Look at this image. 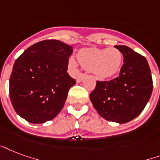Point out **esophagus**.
I'll use <instances>...</instances> for the list:
<instances>
[{
	"label": "esophagus",
	"instance_id": "1",
	"mask_svg": "<svg viewBox=\"0 0 160 160\" xmlns=\"http://www.w3.org/2000/svg\"><path fill=\"white\" fill-rule=\"evenodd\" d=\"M86 76H87V74L85 73L80 74V75L77 78V82H82V80H83L84 78H86Z\"/></svg>",
	"mask_w": 160,
	"mask_h": 160
}]
</instances>
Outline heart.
<instances>
[{
	"label": "heart",
	"instance_id": "1",
	"mask_svg": "<svg viewBox=\"0 0 160 160\" xmlns=\"http://www.w3.org/2000/svg\"><path fill=\"white\" fill-rule=\"evenodd\" d=\"M78 61L88 71L99 78H112L119 71L122 62V54L117 48H85L78 52ZM69 64L72 68L78 66V61L73 58L69 59Z\"/></svg>",
	"mask_w": 160,
	"mask_h": 160
}]
</instances>
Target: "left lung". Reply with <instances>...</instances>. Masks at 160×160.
I'll return each instance as SVG.
<instances>
[{
    "label": "left lung",
    "mask_w": 160,
    "mask_h": 160,
    "mask_svg": "<svg viewBox=\"0 0 160 160\" xmlns=\"http://www.w3.org/2000/svg\"><path fill=\"white\" fill-rule=\"evenodd\" d=\"M123 55L118 77L97 81L90 100L98 114L106 120L125 123L140 114L150 98L153 79L143 56L127 46H115Z\"/></svg>",
    "instance_id": "left-lung-1"
}]
</instances>
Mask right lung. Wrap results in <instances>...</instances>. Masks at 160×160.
Listing matches in <instances>:
<instances>
[{"instance_id":"add662e5","label":"right lung","mask_w":160,"mask_h":160,"mask_svg":"<svg viewBox=\"0 0 160 160\" xmlns=\"http://www.w3.org/2000/svg\"><path fill=\"white\" fill-rule=\"evenodd\" d=\"M72 48L58 40L33 44L17 58L9 82L15 111L32 123L53 119L62 109L75 79L68 73Z\"/></svg>"}]
</instances>
